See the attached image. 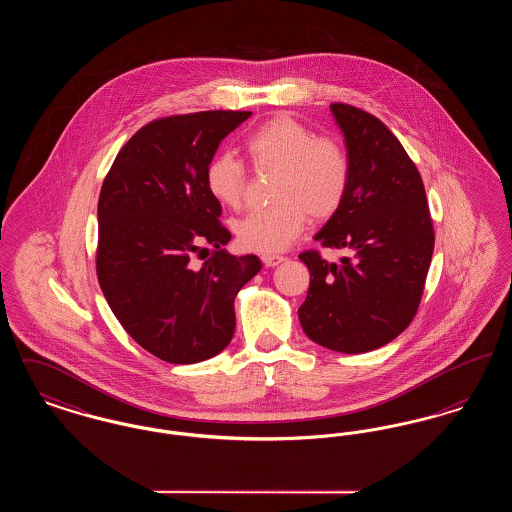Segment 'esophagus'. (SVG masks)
Instances as JSON below:
<instances>
[{
  "instance_id": "1",
  "label": "esophagus",
  "mask_w": 512,
  "mask_h": 512,
  "mask_svg": "<svg viewBox=\"0 0 512 512\" xmlns=\"http://www.w3.org/2000/svg\"><path fill=\"white\" fill-rule=\"evenodd\" d=\"M261 259H263L265 267H278L280 263H284V261H286V257H282V255H274V253H265Z\"/></svg>"
}]
</instances>
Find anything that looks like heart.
I'll list each match as a JSON object with an SVG mask.
<instances>
[{"mask_svg":"<svg viewBox=\"0 0 512 512\" xmlns=\"http://www.w3.org/2000/svg\"><path fill=\"white\" fill-rule=\"evenodd\" d=\"M253 167L276 172L270 199L274 205L234 222L238 242L249 251L276 253L295 242L309 217L328 220L340 211L349 190L351 165L345 147L288 115L272 117L245 140ZM247 172L230 151L217 153L205 169L209 195L222 207L242 205Z\"/></svg>","mask_w":512,"mask_h":512,"instance_id":"1","label":"heart"}]
</instances>
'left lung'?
<instances>
[{"label":"left lung","mask_w":512,"mask_h":512,"mask_svg":"<svg viewBox=\"0 0 512 512\" xmlns=\"http://www.w3.org/2000/svg\"><path fill=\"white\" fill-rule=\"evenodd\" d=\"M345 138L351 180L340 211L315 240L349 255L299 259L311 272L299 322L311 340L340 353H366L395 340L413 320L434 253V226L420 172L374 115L330 105Z\"/></svg>","instance_id":"obj_1"}]
</instances>
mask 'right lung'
Here are the masks:
<instances>
[{
  "label": "right lung",
  "mask_w": 512,
  "mask_h": 512,
  "mask_svg": "<svg viewBox=\"0 0 512 512\" xmlns=\"http://www.w3.org/2000/svg\"><path fill=\"white\" fill-rule=\"evenodd\" d=\"M249 111H201L149 122L119 151L98 203L99 286L130 338L172 365L207 361L230 343L234 297L261 270L234 257L222 207L205 186L220 142ZM213 246L212 257H193Z\"/></svg>",
  "instance_id": "1"
}]
</instances>
